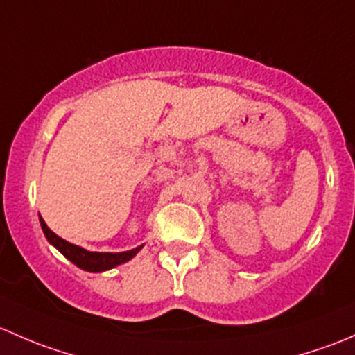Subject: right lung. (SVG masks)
<instances>
[{"label":"right lung","instance_id":"obj_1","mask_svg":"<svg viewBox=\"0 0 355 355\" xmlns=\"http://www.w3.org/2000/svg\"><path fill=\"white\" fill-rule=\"evenodd\" d=\"M41 225L42 231L46 234L47 241L60 251L63 257H67L69 261L75 263L78 268L87 270V272H104V270L114 268V266L121 265V263L130 261L138 251L141 250L140 248H135L131 251H124V253H92V251H87L83 248L75 246V244L68 243V241L61 239L60 236H56L49 227L46 225V222L42 220L41 217Z\"/></svg>","mask_w":355,"mask_h":355}]
</instances>
